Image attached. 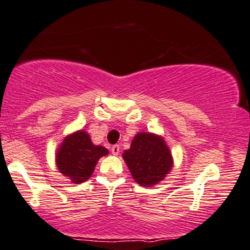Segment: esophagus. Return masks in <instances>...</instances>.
I'll use <instances>...</instances> for the list:
<instances>
[{
	"instance_id": "obj_1",
	"label": "esophagus",
	"mask_w": 250,
	"mask_h": 250,
	"mask_svg": "<svg viewBox=\"0 0 250 250\" xmlns=\"http://www.w3.org/2000/svg\"><path fill=\"white\" fill-rule=\"evenodd\" d=\"M111 152L113 155H118L119 153H120V146L119 145H113L111 147Z\"/></svg>"
}]
</instances>
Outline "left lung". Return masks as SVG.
Segmentation results:
<instances>
[{
    "label": "left lung",
    "mask_w": 250,
    "mask_h": 250,
    "mask_svg": "<svg viewBox=\"0 0 250 250\" xmlns=\"http://www.w3.org/2000/svg\"><path fill=\"white\" fill-rule=\"evenodd\" d=\"M124 159L137 184L150 187L164 179L170 172L172 156L167 144L153 133L139 132L133 138L129 149L125 150Z\"/></svg>",
    "instance_id": "8db88e82"
}]
</instances>
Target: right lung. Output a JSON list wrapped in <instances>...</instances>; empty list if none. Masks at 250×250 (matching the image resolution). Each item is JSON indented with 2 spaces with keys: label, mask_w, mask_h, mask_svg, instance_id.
Here are the masks:
<instances>
[{
  "label": "right lung",
  "mask_w": 250,
  "mask_h": 250,
  "mask_svg": "<svg viewBox=\"0 0 250 250\" xmlns=\"http://www.w3.org/2000/svg\"><path fill=\"white\" fill-rule=\"evenodd\" d=\"M107 154L105 147L93 145L88 133L80 130L63 140L56 155V165L72 184H82L93 174L97 161Z\"/></svg>",
  "instance_id": "add662e5"
}]
</instances>
